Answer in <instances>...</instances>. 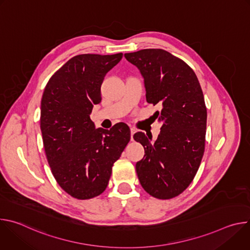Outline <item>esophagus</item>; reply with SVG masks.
Here are the masks:
<instances>
[{"label":"esophagus","instance_id":"34e87169","mask_svg":"<svg viewBox=\"0 0 250 250\" xmlns=\"http://www.w3.org/2000/svg\"><path fill=\"white\" fill-rule=\"evenodd\" d=\"M136 132V129L134 128H130V139L133 140V134Z\"/></svg>","mask_w":250,"mask_h":250}]
</instances>
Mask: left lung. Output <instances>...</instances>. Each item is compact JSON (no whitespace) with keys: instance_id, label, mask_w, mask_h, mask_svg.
<instances>
[{"instance_id":"obj_1","label":"left lung","mask_w":250,"mask_h":250,"mask_svg":"<svg viewBox=\"0 0 250 250\" xmlns=\"http://www.w3.org/2000/svg\"><path fill=\"white\" fill-rule=\"evenodd\" d=\"M144 78L147 103L160 104L158 138L136 132L145 157L136 163L139 182L149 195L171 199L193 181L205 150L207 109L199 80L183 60L163 49L125 53Z\"/></svg>"}]
</instances>
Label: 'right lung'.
<instances>
[{"label":"right lung","mask_w":250,"mask_h":250,"mask_svg":"<svg viewBox=\"0 0 250 250\" xmlns=\"http://www.w3.org/2000/svg\"><path fill=\"white\" fill-rule=\"evenodd\" d=\"M122 58L123 53L74 56L49 79L42 95L41 129L48 164L59 186L79 200L105 190L130 139L125 124L108 130L96 128L90 119L105 74Z\"/></svg>","instance_id":"add662e5"}]
</instances>
